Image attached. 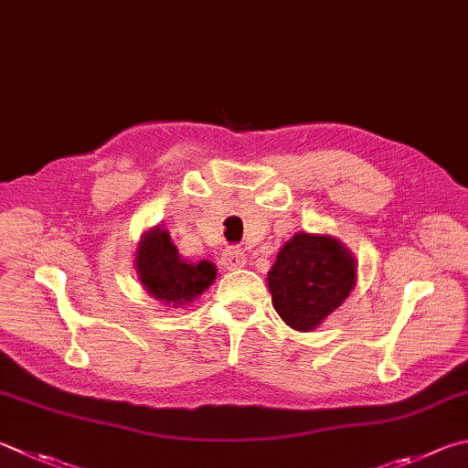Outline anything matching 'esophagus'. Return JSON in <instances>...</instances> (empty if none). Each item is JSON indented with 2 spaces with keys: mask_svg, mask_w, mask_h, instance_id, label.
Segmentation results:
<instances>
[{
  "mask_svg": "<svg viewBox=\"0 0 468 468\" xmlns=\"http://www.w3.org/2000/svg\"><path fill=\"white\" fill-rule=\"evenodd\" d=\"M220 261H223V266L227 270H239L245 266V253L239 248H229V250H225Z\"/></svg>",
  "mask_w": 468,
  "mask_h": 468,
  "instance_id": "obj_1",
  "label": "esophagus"
}]
</instances>
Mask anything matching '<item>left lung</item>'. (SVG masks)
Listing matches in <instances>:
<instances>
[{"mask_svg":"<svg viewBox=\"0 0 468 468\" xmlns=\"http://www.w3.org/2000/svg\"><path fill=\"white\" fill-rule=\"evenodd\" d=\"M356 282V261L329 235L296 233L268 271L278 315L299 331L315 329L342 304Z\"/></svg>","mask_w":468,"mask_h":468,"instance_id":"8db88e82","label":"left lung"}]
</instances>
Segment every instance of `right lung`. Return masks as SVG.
<instances>
[{
  "instance_id": "add662e5",
  "label": "right lung",
  "mask_w": 468,
  "mask_h": 468,
  "mask_svg": "<svg viewBox=\"0 0 468 468\" xmlns=\"http://www.w3.org/2000/svg\"><path fill=\"white\" fill-rule=\"evenodd\" d=\"M137 271L145 291L164 303L184 304L212 284L217 268L210 261L198 263L180 258L172 237L161 229L145 233L137 251Z\"/></svg>"
}]
</instances>
